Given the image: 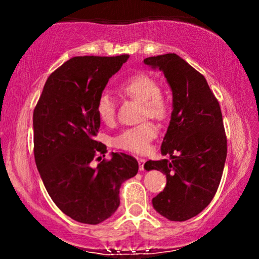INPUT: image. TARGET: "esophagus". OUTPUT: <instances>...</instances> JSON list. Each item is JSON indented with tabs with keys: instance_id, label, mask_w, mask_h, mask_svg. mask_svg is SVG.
<instances>
[{
	"instance_id": "1",
	"label": "esophagus",
	"mask_w": 259,
	"mask_h": 259,
	"mask_svg": "<svg viewBox=\"0 0 259 259\" xmlns=\"http://www.w3.org/2000/svg\"><path fill=\"white\" fill-rule=\"evenodd\" d=\"M138 162H139V169L140 170H145V162H146V160H145L144 158H139L138 159Z\"/></svg>"
}]
</instances>
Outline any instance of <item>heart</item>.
Here are the masks:
<instances>
[{
    "label": "heart",
    "instance_id": "obj_1",
    "mask_svg": "<svg viewBox=\"0 0 259 259\" xmlns=\"http://www.w3.org/2000/svg\"><path fill=\"white\" fill-rule=\"evenodd\" d=\"M120 94L125 97L141 102L142 117L163 120L168 114V103L160 94L159 82L153 76L146 73H138L121 81L119 86ZM99 119L102 123L112 124L115 118V102L108 94L103 92L99 96L95 106ZM157 136V127L152 123L139 124L127 127L113 138V145L119 150L133 153H145L150 148L151 141Z\"/></svg>",
    "mask_w": 259,
    "mask_h": 259
}]
</instances>
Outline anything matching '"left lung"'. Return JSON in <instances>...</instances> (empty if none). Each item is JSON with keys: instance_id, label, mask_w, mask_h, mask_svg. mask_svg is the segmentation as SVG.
I'll return each instance as SVG.
<instances>
[{"instance_id": "obj_1", "label": "left lung", "mask_w": 259, "mask_h": 259, "mask_svg": "<svg viewBox=\"0 0 259 259\" xmlns=\"http://www.w3.org/2000/svg\"><path fill=\"white\" fill-rule=\"evenodd\" d=\"M159 68L173 91V112L163 139L162 154L170 160H148L147 170L167 177L152 204L169 221L197 215L214 197L227 159V135L221 106L200 72L175 53L144 59Z\"/></svg>"}]
</instances>
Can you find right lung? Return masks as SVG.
<instances>
[{"mask_svg": "<svg viewBox=\"0 0 259 259\" xmlns=\"http://www.w3.org/2000/svg\"><path fill=\"white\" fill-rule=\"evenodd\" d=\"M127 58H70L49 76L34 109V156L44 185L64 214L84 224L108 219L119 207L120 185L139 170L129 154L102 159L107 147L95 140L96 101ZM92 160H99L97 167Z\"/></svg>", "mask_w": 259, "mask_h": 259, "instance_id": "1", "label": "right lung"}]
</instances>
